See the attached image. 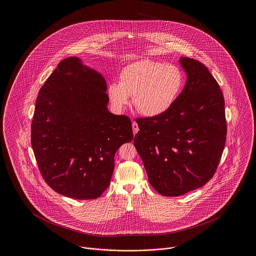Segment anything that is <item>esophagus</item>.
<instances>
[{
    "label": "esophagus",
    "instance_id": "esophagus-1",
    "mask_svg": "<svg viewBox=\"0 0 256 256\" xmlns=\"http://www.w3.org/2000/svg\"><path fill=\"white\" fill-rule=\"evenodd\" d=\"M132 130H134V135L137 134V132L139 130V128H138V124H137V122H132Z\"/></svg>",
    "mask_w": 256,
    "mask_h": 256
}]
</instances>
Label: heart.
<instances>
[{"mask_svg":"<svg viewBox=\"0 0 256 256\" xmlns=\"http://www.w3.org/2000/svg\"><path fill=\"white\" fill-rule=\"evenodd\" d=\"M182 70L172 64L154 60H140L126 66L119 76V84H110L108 94L117 110L124 108L130 96L140 114L156 117L174 104L182 90Z\"/></svg>","mask_w":256,"mask_h":256,"instance_id":"heart-1","label":"heart"}]
</instances>
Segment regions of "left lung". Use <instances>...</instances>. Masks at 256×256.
Wrapping results in <instances>:
<instances>
[{"label": "left lung", "instance_id": "1", "mask_svg": "<svg viewBox=\"0 0 256 256\" xmlns=\"http://www.w3.org/2000/svg\"><path fill=\"white\" fill-rule=\"evenodd\" d=\"M186 84L174 104L156 117L138 118L134 146L148 182L166 196L184 195L206 184L226 141L224 98L206 66L182 58Z\"/></svg>", "mask_w": 256, "mask_h": 256}]
</instances>
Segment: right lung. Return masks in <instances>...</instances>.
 I'll use <instances>...</instances> for the list:
<instances>
[{"mask_svg":"<svg viewBox=\"0 0 256 256\" xmlns=\"http://www.w3.org/2000/svg\"><path fill=\"white\" fill-rule=\"evenodd\" d=\"M106 91L104 78L74 56L61 60L39 90L32 146L42 178L60 195L98 198L116 152L134 138L130 119L108 110Z\"/></svg>","mask_w":256,"mask_h":256,"instance_id":"add662e5","label":"right lung"}]
</instances>
